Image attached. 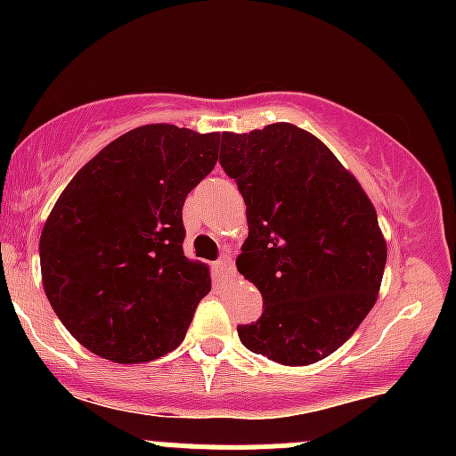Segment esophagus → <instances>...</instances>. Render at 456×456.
I'll list each match as a JSON object with an SVG mask.
<instances>
[{"instance_id":"obj_1","label":"esophagus","mask_w":456,"mask_h":456,"mask_svg":"<svg viewBox=\"0 0 456 456\" xmlns=\"http://www.w3.org/2000/svg\"><path fill=\"white\" fill-rule=\"evenodd\" d=\"M216 269H218V273L224 275V278H233V275H236V266H233V260L229 256L220 257V260L216 262Z\"/></svg>"}]
</instances>
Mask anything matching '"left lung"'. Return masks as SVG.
Returning a JSON list of instances; mask_svg holds the SVG:
<instances>
[{
	"label": "left lung",
	"instance_id": "1",
	"mask_svg": "<svg viewBox=\"0 0 456 456\" xmlns=\"http://www.w3.org/2000/svg\"><path fill=\"white\" fill-rule=\"evenodd\" d=\"M220 165L247 205L236 266L265 309L238 338L275 364L324 360L377 302L388 251L375 207L333 151L293 123L223 132Z\"/></svg>",
	"mask_w": 456,
	"mask_h": 456
}]
</instances>
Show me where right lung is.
Here are the masks:
<instances>
[{
  "mask_svg": "<svg viewBox=\"0 0 456 456\" xmlns=\"http://www.w3.org/2000/svg\"><path fill=\"white\" fill-rule=\"evenodd\" d=\"M218 145V132L134 127L54 202L39 238L41 282L61 324L94 355L141 364L185 339L211 278L183 254V205L214 169Z\"/></svg>",
  "mask_w": 456,
  "mask_h": 456,
  "instance_id": "1",
  "label": "right lung"
}]
</instances>
